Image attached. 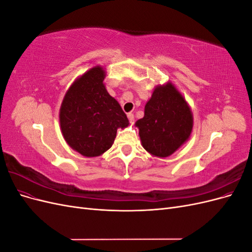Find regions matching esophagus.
Listing matches in <instances>:
<instances>
[{"mask_svg":"<svg viewBox=\"0 0 252 252\" xmlns=\"http://www.w3.org/2000/svg\"><path fill=\"white\" fill-rule=\"evenodd\" d=\"M127 118H128V120H129V122H130V123H132V122L134 121V116H133V113H131V112L127 113Z\"/></svg>","mask_w":252,"mask_h":252,"instance_id":"esophagus-1","label":"esophagus"}]
</instances>
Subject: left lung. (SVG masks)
<instances>
[{
    "mask_svg": "<svg viewBox=\"0 0 252 252\" xmlns=\"http://www.w3.org/2000/svg\"><path fill=\"white\" fill-rule=\"evenodd\" d=\"M142 146L150 155L167 158L177 151L192 131V112L180 91L168 82L158 85L145 105L144 118L135 122Z\"/></svg>",
    "mask_w": 252,
    "mask_h": 252,
    "instance_id": "left-lung-1",
    "label": "left lung"
}]
</instances>
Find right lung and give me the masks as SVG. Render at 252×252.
Here are the masks:
<instances>
[{"label": "right lung", "mask_w": 252, "mask_h": 252, "mask_svg": "<svg viewBox=\"0 0 252 252\" xmlns=\"http://www.w3.org/2000/svg\"><path fill=\"white\" fill-rule=\"evenodd\" d=\"M105 77L103 67L91 68L72 83L60 108L65 141L87 158L103 155L112 146L118 128L129 125L120 104L106 90Z\"/></svg>", "instance_id": "add662e5"}]
</instances>
